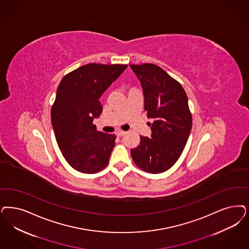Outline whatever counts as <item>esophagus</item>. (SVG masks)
Here are the masks:
<instances>
[{"label": "esophagus", "mask_w": 249, "mask_h": 249, "mask_svg": "<svg viewBox=\"0 0 249 249\" xmlns=\"http://www.w3.org/2000/svg\"><path fill=\"white\" fill-rule=\"evenodd\" d=\"M125 134H126V131H123V130H118V131L116 132V135H117L118 137L123 136V135H125Z\"/></svg>", "instance_id": "34e87169"}]
</instances>
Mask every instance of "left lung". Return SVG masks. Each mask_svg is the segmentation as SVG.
Returning <instances> with one entry per match:
<instances>
[{"mask_svg": "<svg viewBox=\"0 0 249 249\" xmlns=\"http://www.w3.org/2000/svg\"><path fill=\"white\" fill-rule=\"evenodd\" d=\"M144 94V110L154 119L151 138L140 136L131 149L134 163L142 170L160 174L176 163L188 142L192 127L188 96L180 84L153 63L130 64Z\"/></svg>", "mask_w": 249, "mask_h": 249, "instance_id": "8db88e82", "label": "left lung"}]
</instances>
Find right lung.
Here are the masks:
<instances>
[{"instance_id":"right-lung-1","label":"right lung","mask_w":249,"mask_h":249,"mask_svg":"<svg viewBox=\"0 0 249 249\" xmlns=\"http://www.w3.org/2000/svg\"><path fill=\"white\" fill-rule=\"evenodd\" d=\"M127 68L126 64L88 63L61 79L52 107V123L60 152L75 170L94 174L109 162L115 134L93 124L103 107L100 96Z\"/></svg>"}]
</instances>
